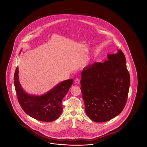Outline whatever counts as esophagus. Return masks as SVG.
Segmentation results:
<instances>
[{"instance_id": "34e87169", "label": "esophagus", "mask_w": 147, "mask_h": 147, "mask_svg": "<svg viewBox=\"0 0 147 147\" xmlns=\"http://www.w3.org/2000/svg\"><path fill=\"white\" fill-rule=\"evenodd\" d=\"M79 83H80V80H79V79L77 78V79L75 80V83H76V84H78Z\"/></svg>"}]
</instances>
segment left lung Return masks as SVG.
Returning a JSON list of instances; mask_svg holds the SVG:
<instances>
[{
    "mask_svg": "<svg viewBox=\"0 0 147 147\" xmlns=\"http://www.w3.org/2000/svg\"><path fill=\"white\" fill-rule=\"evenodd\" d=\"M102 62L86 66L81 73V91L88 117L104 122L118 116L128 98L130 77L123 53L108 54Z\"/></svg>",
    "mask_w": 147,
    "mask_h": 147,
    "instance_id": "left-lung-1",
    "label": "left lung"
}]
</instances>
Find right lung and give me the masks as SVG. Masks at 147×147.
I'll return each instance as SVG.
<instances>
[{
    "mask_svg": "<svg viewBox=\"0 0 147 147\" xmlns=\"http://www.w3.org/2000/svg\"><path fill=\"white\" fill-rule=\"evenodd\" d=\"M73 79L57 84L42 95L29 94L24 90L19 80L17 67L14 77L15 91L21 108L30 117L42 122H52L63 111L62 101L73 84Z\"/></svg>",
    "mask_w": 147,
    "mask_h": 147,
    "instance_id": "add662e5",
    "label": "right lung"
}]
</instances>
